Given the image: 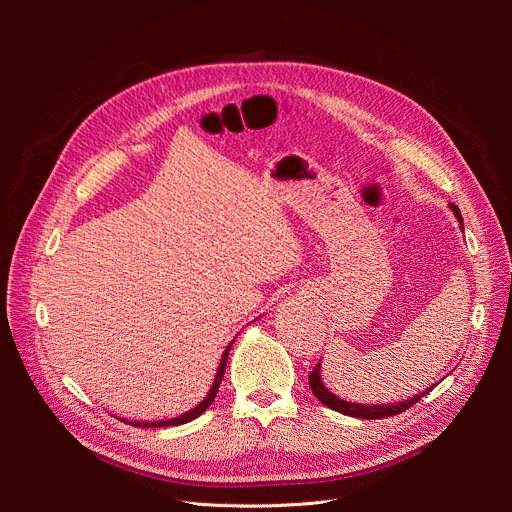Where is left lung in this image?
I'll list each match as a JSON object with an SVG mask.
<instances>
[{"mask_svg":"<svg viewBox=\"0 0 512 512\" xmlns=\"http://www.w3.org/2000/svg\"><path fill=\"white\" fill-rule=\"evenodd\" d=\"M452 211H454V215H456V218H459V222H461V226H463L459 207L452 205ZM309 386H311L315 398H317L319 402H324L326 407H330V409H334V411H338V413H344V415H348V417H359V419H384V417L398 415V413H402V411H407L409 407H413L415 402H419L427 392H432V388H427L425 392H421V394H417V396H413V398H409V400H405V402H400V405H390V407H386V405H373V407H371V405H355V402L340 400V398L334 396L324 384H321V378H319V363H317L315 369L309 373Z\"/></svg>","mask_w":512,"mask_h":512,"instance_id":"left-lung-1","label":"left lung"}]
</instances>
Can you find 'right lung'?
Masks as SVG:
<instances>
[{
  "label": "right lung",
  "instance_id": "1",
  "mask_svg": "<svg viewBox=\"0 0 512 512\" xmlns=\"http://www.w3.org/2000/svg\"><path fill=\"white\" fill-rule=\"evenodd\" d=\"M230 346H232V342L228 344V348H226V353L222 355V361H220V369H218V375H215V382H213V386H211V390H209V394L205 396V400L201 402L199 407H195V409H191L188 413H184V415H180V417H174V419H168V421H153V423H149V421H141V423H137V421H132V425L134 427H170V425H182V423H188V421H193V419H197L209 405L213 402V398H215V394H218V388H220V384H222V378H224V371H226V361H228V351H230ZM128 423V421H126Z\"/></svg>",
  "mask_w": 512,
  "mask_h": 512
}]
</instances>
